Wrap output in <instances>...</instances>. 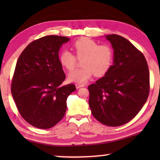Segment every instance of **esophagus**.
Instances as JSON below:
<instances>
[{
    "mask_svg": "<svg viewBox=\"0 0 160 160\" xmlns=\"http://www.w3.org/2000/svg\"><path fill=\"white\" fill-rule=\"evenodd\" d=\"M75 86H76V88H77V89H79V88H82V87H84L85 85H84L83 84L76 83V84H75Z\"/></svg>",
    "mask_w": 160,
    "mask_h": 160,
    "instance_id": "esophagus-1",
    "label": "esophagus"
}]
</instances>
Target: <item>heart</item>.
Listing matches in <instances>:
<instances>
[{"instance_id": "obj_1", "label": "heart", "mask_w": 160, "mask_h": 160, "mask_svg": "<svg viewBox=\"0 0 160 160\" xmlns=\"http://www.w3.org/2000/svg\"><path fill=\"white\" fill-rule=\"evenodd\" d=\"M72 48L74 54L64 50L59 56L61 64L68 71H72L78 60H82V68L70 72L68 79L71 82L83 83L94 74L96 77L106 75L112 66L113 51L108 44H99L94 40L84 37L77 40Z\"/></svg>"}]
</instances>
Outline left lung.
<instances>
[{
	"label": "left lung",
	"mask_w": 160,
	"mask_h": 160,
	"mask_svg": "<svg viewBox=\"0 0 160 160\" xmlns=\"http://www.w3.org/2000/svg\"><path fill=\"white\" fill-rule=\"evenodd\" d=\"M114 59L109 72L88 86L89 104L97 121L109 126L129 122L141 110L150 92V72L141 51L117 34L106 37Z\"/></svg>",
	"instance_id": "obj_1"
}]
</instances>
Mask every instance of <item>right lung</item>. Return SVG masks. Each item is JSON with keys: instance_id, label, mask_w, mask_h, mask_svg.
I'll return each mask as SVG.
<instances>
[{"instance_id": "right-lung-1", "label": "right lung", "mask_w": 160, "mask_h": 160, "mask_svg": "<svg viewBox=\"0 0 160 160\" xmlns=\"http://www.w3.org/2000/svg\"><path fill=\"white\" fill-rule=\"evenodd\" d=\"M66 37L49 35L28 45L16 63L11 83L15 105L27 122L47 129L56 125L66 112L68 97L75 85H63L66 75L58 58Z\"/></svg>"}]
</instances>
